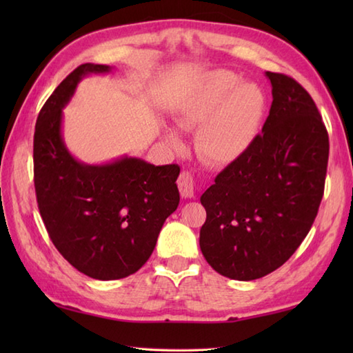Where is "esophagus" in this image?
I'll return each instance as SVG.
<instances>
[{"label":"esophagus","mask_w":353,"mask_h":353,"mask_svg":"<svg viewBox=\"0 0 353 353\" xmlns=\"http://www.w3.org/2000/svg\"><path fill=\"white\" fill-rule=\"evenodd\" d=\"M177 186L181 191V196L185 199L194 197V191H196V181L190 171H182L181 176L177 179Z\"/></svg>","instance_id":"1"}]
</instances>
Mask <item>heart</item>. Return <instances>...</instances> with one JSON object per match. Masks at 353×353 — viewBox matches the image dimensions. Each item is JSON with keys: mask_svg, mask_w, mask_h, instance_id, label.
<instances>
[{"mask_svg": "<svg viewBox=\"0 0 353 353\" xmlns=\"http://www.w3.org/2000/svg\"><path fill=\"white\" fill-rule=\"evenodd\" d=\"M265 112V97L261 88L244 83L238 74L215 70L194 85L179 106V124L196 129L199 153L212 163H230L239 159L258 137ZM172 144L181 134L168 130Z\"/></svg>", "mask_w": 353, "mask_h": 353, "instance_id": "heart-1", "label": "heart"}]
</instances>
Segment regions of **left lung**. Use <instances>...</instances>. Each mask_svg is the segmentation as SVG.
<instances>
[{"mask_svg": "<svg viewBox=\"0 0 353 353\" xmlns=\"http://www.w3.org/2000/svg\"><path fill=\"white\" fill-rule=\"evenodd\" d=\"M265 76L273 103L262 133L200 197L201 253L235 281L285 264L308 235L325 191L329 137L316 103L294 79Z\"/></svg>", "mask_w": 353, "mask_h": 353, "instance_id": "obj_1", "label": "left lung"}]
</instances>
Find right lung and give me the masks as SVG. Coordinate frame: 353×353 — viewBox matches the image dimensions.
<instances>
[{
    "label": "right lung",
    "instance_id": "right-lung-1",
    "mask_svg": "<svg viewBox=\"0 0 353 353\" xmlns=\"http://www.w3.org/2000/svg\"><path fill=\"white\" fill-rule=\"evenodd\" d=\"M110 71L94 63L74 70L43 104L33 141L36 199L51 241L74 268L99 281L137 273L181 200L176 163L156 167L124 156L88 165L66 148L62 109L85 76Z\"/></svg>",
    "mask_w": 353,
    "mask_h": 353
}]
</instances>
